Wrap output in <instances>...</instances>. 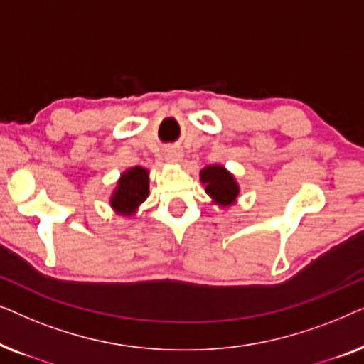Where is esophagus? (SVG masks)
Returning a JSON list of instances; mask_svg holds the SVG:
<instances>
[{
    "label": "esophagus",
    "mask_w": 364,
    "mask_h": 364,
    "mask_svg": "<svg viewBox=\"0 0 364 364\" xmlns=\"http://www.w3.org/2000/svg\"><path fill=\"white\" fill-rule=\"evenodd\" d=\"M166 157H167V161H171V162H178L181 161V152H178L177 149H171V151H167Z\"/></svg>",
    "instance_id": "obj_1"
}]
</instances>
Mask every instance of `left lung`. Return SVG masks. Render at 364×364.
<instances>
[{
    "label": "left lung",
    "mask_w": 364,
    "mask_h": 364,
    "mask_svg": "<svg viewBox=\"0 0 364 364\" xmlns=\"http://www.w3.org/2000/svg\"><path fill=\"white\" fill-rule=\"evenodd\" d=\"M200 181L205 183V192L215 200L218 205L227 207L235 202L238 196V186L230 172L222 166L205 167L200 172Z\"/></svg>",
    "instance_id": "1"
}]
</instances>
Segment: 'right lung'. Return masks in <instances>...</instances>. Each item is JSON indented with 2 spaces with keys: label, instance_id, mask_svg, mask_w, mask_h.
I'll return each instance as SVG.
<instances>
[{
  "label": "right lung",
  "instance_id": "right-lung-1",
  "mask_svg": "<svg viewBox=\"0 0 364 364\" xmlns=\"http://www.w3.org/2000/svg\"><path fill=\"white\" fill-rule=\"evenodd\" d=\"M149 196V172L142 167H132L119 178L111 197V207L121 215L131 217Z\"/></svg>",
  "mask_w": 364,
  "mask_h": 364
}]
</instances>
